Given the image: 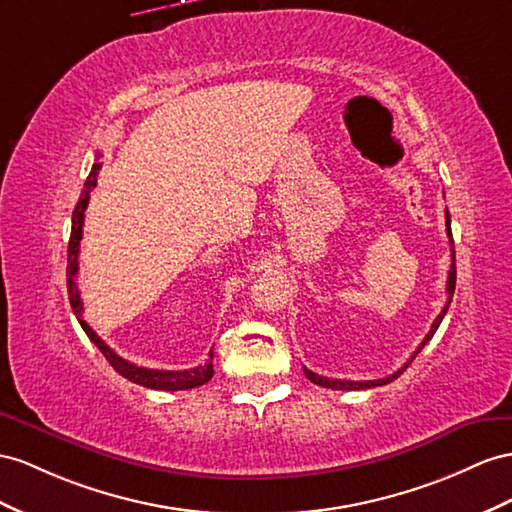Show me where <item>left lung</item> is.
<instances>
[{
	"label": "left lung",
	"mask_w": 512,
	"mask_h": 512,
	"mask_svg": "<svg viewBox=\"0 0 512 512\" xmlns=\"http://www.w3.org/2000/svg\"><path fill=\"white\" fill-rule=\"evenodd\" d=\"M445 227H448V238H450V244H452V266H450V272H448V303H445V307L441 309V313L437 316V320L432 322V326H430V331H428V335L424 337V342L419 344V348L413 352V357L404 363V368H400L398 372H393L391 376H387V378H378V381H342V378H326V376H320V374H316V372H311V370H303L305 372V376L309 378L311 383H316V385H320V387H329V389H339V391H355V389H370V387H378V385H387V383H391L393 378H398L406 368H409V363L419 355V350H422L430 339H432V335L437 333V329H439V324H441V320H443V316H445V311H448V307H450V303H452V294H454V287H456V261H454V240H452V231H450V214L445 212Z\"/></svg>",
	"instance_id": "obj_1"
}]
</instances>
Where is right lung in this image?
<instances>
[{"label":"right lung","mask_w":512,"mask_h":512,"mask_svg":"<svg viewBox=\"0 0 512 512\" xmlns=\"http://www.w3.org/2000/svg\"><path fill=\"white\" fill-rule=\"evenodd\" d=\"M99 168L101 164L95 162L93 170H90V175L84 183V190L80 201H77L75 209H73V220H71V240H69V257H67V287H69V300H71V307L73 313L80 320L84 333L88 335L90 342H93L99 350L101 355L108 359V363L112 368L119 372L127 381L142 385V387H149V389H160V391H181V389H192V387H199L205 385L209 378L214 376V365H212V357L214 352H209V359L199 365V368H192V370H151V368H142V365L136 363H129L123 357L116 355V352L103 342V339L90 329L84 320V305H82V298H80V290H77V255H80V240H82V227H84V212L88 207V199H90V192L97 186V177H99Z\"/></svg>","instance_id":"add662e5"}]
</instances>
